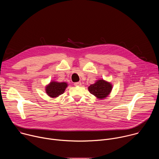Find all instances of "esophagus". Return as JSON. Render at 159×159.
Masks as SVG:
<instances>
[{
    "label": "esophagus",
    "instance_id": "obj_1",
    "mask_svg": "<svg viewBox=\"0 0 159 159\" xmlns=\"http://www.w3.org/2000/svg\"><path fill=\"white\" fill-rule=\"evenodd\" d=\"M81 82H75L74 83V85L75 86H80V85H81Z\"/></svg>",
    "mask_w": 159,
    "mask_h": 159
}]
</instances>
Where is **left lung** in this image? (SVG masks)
<instances>
[{
	"instance_id": "left-lung-1",
	"label": "left lung",
	"mask_w": 159,
	"mask_h": 159,
	"mask_svg": "<svg viewBox=\"0 0 159 159\" xmlns=\"http://www.w3.org/2000/svg\"><path fill=\"white\" fill-rule=\"evenodd\" d=\"M88 89L90 94L98 98L104 99L109 94L112 89V85L110 83L104 80H99L95 84L90 85Z\"/></svg>"
}]
</instances>
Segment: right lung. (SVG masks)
I'll return each instance as SVG.
<instances>
[{
  "mask_svg": "<svg viewBox=\"0 0 159 159\" xmlns=\"http://www.w3.org/2000/svg\"><path fill=\"white\" fill-rule=\"evenodd\" d=\"M67 84L65 82H52L47 87L46 92L49 96L56 98L64 93Z\"/></svg>",
  "mask_w": 159,
  "mask_h": 159,
  "instance_id": "add662e5",
  "label": "right lung"
}]
</instances>
